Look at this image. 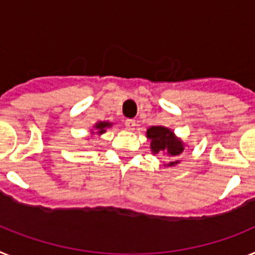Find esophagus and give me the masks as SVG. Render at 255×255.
<instances>
[{"mask_svg": "<svg viewBox=\"0 0 255 255\" xmlns=\"http://www.w3.org/2000/svg\"><path fill=\"white\" fill-rule=\"evenodd\" d=\"M135 120H131V119H129V120H126L125 121V128L128 130H134L135 129Z\"/></svg>", "mask_w": 255, "mask_h": 255, "instance_id": "esophagus-1", "label": "esophagus"}]
</instances>
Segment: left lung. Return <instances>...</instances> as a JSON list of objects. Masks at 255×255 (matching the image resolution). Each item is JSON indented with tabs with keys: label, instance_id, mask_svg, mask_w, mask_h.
Wrapping results in <instances>:
<instances>
[{
	"label": "left lung",
	"instance_id": "8db88e82",
	"mask_svg": "<svg viewBox=\"0 0 255 255\" xmlns=\"http://www.w3.org/2000/svg\"><path fill=\"white\" fill-rule=\"evenodd\" d=\"M147 138L151 139V150L153 153H157L159 151H164L169 156H178L182 151L184 146L180 139H177L173 135V132L167 128L163 126H152L147 130ZM177 161H170L169 165H173Z\"/></svg>",
	"mask_w": 255,
	"mask_h": 255
}]
</instances>
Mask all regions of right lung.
Segmentation results:
<instances>
[{"label":"right lung","instance_id":"1","mask_svg":"<svg viewBox=\"0 0 255 255\" xmlns=\"http://www.w3.org/2000/svg\"><path fill=\"white\" fill-rule=\"evenodd\" d=\"M109 126H111V124L109 123H100V124H96V126H95V128H96L98 132H100V134H102V132H105V128H109Z\"/></svg>","mask_w":255,"mask_h":255}]
</instances>
